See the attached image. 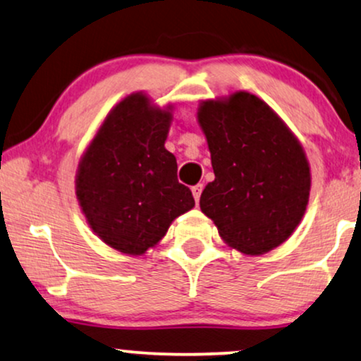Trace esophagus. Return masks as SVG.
<instances>
[{
	"instance_id": "esophagus-1",
	"label": "esophagus",
	"mask_w": 361,
	"mask_h": 361,
	"mask_svg": "<svg viewBox=\"0 0 361 361\" xmlns=\"http://www.w3.org/2000/svg\"><path fill=\"white\" fill-rule=\"evenodd\" d=\"M202 191H203V185H202V183L195 185L193 188H191V193H193L196 202H200V196H202Z\"/></svg>"
}]
</instances>
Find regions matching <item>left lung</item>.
I'll return each instance as SVG.
<instances>
[{
	"label": "left lung",
	"mask_w": 361,
	"mask_h": 361,
	"mask_svg": "<svg viewBox=\"0 0 361 361\" xmlns=\"http://www.w3.org/2000/svg\"><path fill=\"white\" fill-rule=\"evenodd\" d=\"M214 180L200 208L228 245L262 255L281 245L302 221L310 196V166L298 140L255 94L238 91L203 102Z\"/></svg>",
	"instance_id": "8db88e82"
}]
</instances>
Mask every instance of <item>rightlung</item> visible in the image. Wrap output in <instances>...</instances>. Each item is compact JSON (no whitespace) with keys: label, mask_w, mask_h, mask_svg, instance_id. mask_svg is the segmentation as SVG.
<instances>
[{"label":"right lung","mask_w":361,"mask_h":361,"mask_svg":"<svg viewBox=\"0 0 361 361\" xmlns=\"http://www.w3.org/2000/svg\"><path fill=\"white\" fill-rule=\"evenodd\" d=\"M170 121V111L130 94L109 111L80 161V207L94 233L121 253L143 255L195 207L165 148Z\"/></svg>","instance_id":"1"}]
</instances>
